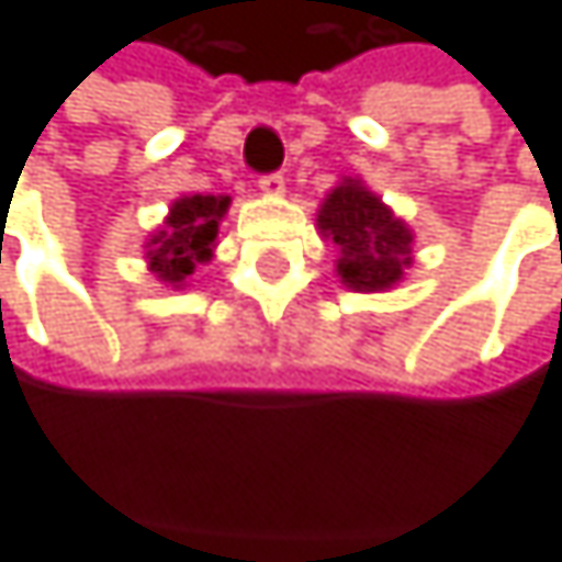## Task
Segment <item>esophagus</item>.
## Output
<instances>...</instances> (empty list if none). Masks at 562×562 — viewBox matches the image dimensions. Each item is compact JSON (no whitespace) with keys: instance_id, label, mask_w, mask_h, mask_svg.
Masks as SVG:
<instances>
[{"instance_id":"obj_1","label":"esophagus","mask_w":562,"mask_h":562,"mask_svg":"<svg viewBox=\"0 0 562 562\" xmlns=\"http://www.w3.org/2000/svg\"><path fill=\"white\" fill-rule=\"evenodd\" d=\"M259 191H262V195H269V199L283 195V191H286V178L279 175V171H272V175H262V178H259Z\"/></svg>"}]
</instances>
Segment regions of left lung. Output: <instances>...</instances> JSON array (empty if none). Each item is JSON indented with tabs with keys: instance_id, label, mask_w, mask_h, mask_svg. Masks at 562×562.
Listing matches in <instances>:
<instances>
[{
	"instance_id": "1",
	"label": "left lung",
	"mask_w": 562,
	"mask_h": 562,
	"mask_svg": "<svg viewBox=\"0 0 562 562\" xmlns=\"http://www.w3.org/2000/svg\"><path fill=\"white\" fill-rule=\"evenodd\" d=\"M316 225L337 246V276L353 293H384L412 266V228L357 178H344L323 199Z\"/></svg>"
}]
</instances>
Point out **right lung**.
<instances>
[{"instance_id":"obj_1","label":"right lung","mask_w":562,"mask_h":562,"mask_svg":"<svg viewBox=\"0 0 562 562\" xmlns=\"http://www.w3.org/2000/svg\"><path fill=\"white\" fill-rule=\"evenodd\" d=\"M228 195H184L171 202L165 225L144 246L147 269L168 286H184L195 266L212 259L218 222L228 212Z\"/></svg>"}]
</instances>
